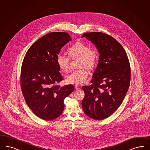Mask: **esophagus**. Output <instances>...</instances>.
I'll return each instance as SVG.
<instances>
[{
	"instance_id": "esophagus-1",
	"label": "esophagus",
	"mask_w": 150,
	"mask_h": 150,
	"mask_svg": "<svg viewBox=\"0 0 150 150\" xmlns=\"http://www.w3.org/2000/svg\"><path fill=\"white\" fill-rule=\"evenodd\" d=\"M75 88H76V89H77V90H79V89H81V88H80L79 86L76 84V85H75Z\"/></svg>"
}]
</instances>
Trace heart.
Segmentation results:
<instances>
[{"mask_svg":"<svg viewBox=\"0 0 150 150\" xmlns=\"http://www.w3.org/2000/svg\"><path fill=\"white\" fill-rule=\"evenodd\" d=\"M68 53L72 59L79 58L78 67L80 69L73 71L67 75L66 81L69 84H81L85 83L87 79L88 73L84 67L91 69L94 67L97 61V52L94 49H90L86 45L78 42L68 50ZM69 57L59 54L57 62L63 71L67 72L69 69Z\"/></svg>","mask_w":150,"mask_h":150,"instance_id":"obj_1","label":"heart"}]
</instances>
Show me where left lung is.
<instances>
[{
  "label": "left lung",
  "instance_id": "obj_1",
  "mask_svg": "<svg viewBox=\"0 0 150 150\" xmlns=\"http://www.w3.org/2000/svg\"><path fill=\"white\" fill-rule=\"evenodd\" d=\"M97 49L98 63L92 84L82 86V105L85 114L96 120L110 116L122 103L129 86L131 69L127 54L121 45L107 34L94 32L83 34Z\"/></svg>",
  "mask_w": 150,
  "mask_h": 150
}]
</instances>
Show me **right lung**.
<instances>
[{"instance_id":"add662e5","label":"right lung","mask_w":150,"mask_h":150,"mask_svg":"<svg viewBox=\"0 0 150 150\" xmlns=\"http://www.w3.org/2000/svg\"><path fill=\"white\" fill-rule=\"evenodd\" d=\"M72 38L65 32H51L35 42L23 61L21 83L29 107L37 116L50 121L61 116L63 100L74 87L56 85L63 80L57 58L62 48Z\"/></svg>"}]
</instances>
